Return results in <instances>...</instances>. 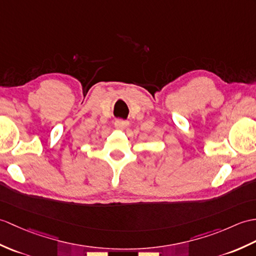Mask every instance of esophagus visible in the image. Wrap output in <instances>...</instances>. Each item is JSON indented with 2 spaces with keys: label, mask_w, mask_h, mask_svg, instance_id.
I'll use <instances>...</instances> for the list:
<instances>
[{
  "label": "esophagus",
  "mask_w": 256,
  "mask_h": 256,
  "mask_svg": "<svg viewBox=\"0 0 256 256\" xmlns=\"http://www.w3.org/2000/svg\"><path fill=\"white\" fill-rule=\"evenodd\" d=\"M114 126H116V128H126L128 126V121L122 120V118H118V120L114 123Z\"/></svg>",
  "instance_id": "34e87169"
}]
</instances>
